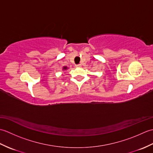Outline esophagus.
Masks as SVG:
<instances>
[{
	"mask_svg": "<svg viewBox=\"0 0 153 153\" xmlns=\"http://www.w3.org/2000/svg\"><path fill=\"white\" fill-rule=\"evenodd\" d=\"M76 67H81V66H82V64H76Z\"/></svg>",
	"mask_w": 153,
	"mask_h": 153,
	"instance_id": "esophagus-1",
	"label": "esophagus"
}]
</instances>
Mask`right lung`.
Masks as SVG:
<instances>
[{"label":"right lung","mask_w":153,"mask_h":153,"mask_svg":"<svg viewBox=\"0 0 153 153\" xmlns=\"http://www.w3.org/2000/svg\"><path fill=\"white\" fill-rule=\"evenodd\" d=\"M66 69H67L66 67H64V68H63V70H66Z\"/></svg>","instance_id":"right-lung-1"}]
</instances>
